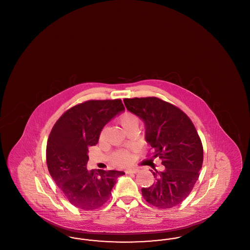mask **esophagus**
Returning <instances> with one entry per match:
<instances>
[{
  "mask_svg": "<svg viewBox=\"0 0 250 250\" xmlns=\"http://www.w3.org/2000/svg\"><path fill=\"white\" fill-rule=\"evenodd\" d=\"M139 171L138 168H127L125 169V173L126 174H131V173H137Z\"/></svg>",
  "mask_w": 250,
  "mask_h": 250,
  "instance_id": "obj_1",
  "label": "esophagus"
}]
</instances>
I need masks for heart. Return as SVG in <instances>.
<instances>
[{
  "mask_svg": "<svg viewBox=\"0 0 250 250\" xmlns=\"http://www.w3.org/2000/svg\"><path fill=\"white\" fill-rule=\"evenodd\" d=\"M120 125L123 126L125 130L129 131L132 128H137L139 125V119L138 117L130 113V112H125L119 118ZM107 133V128H103L100 133V139H104ZM131 156L127 152H118L114 155V161L120 165H125L130 162Z\"/></svg>",
  "mask_w": 250,
  "mask_h": 250,
  "instance_id": "obj_1",
  "label": "heart"
}]
</instances>
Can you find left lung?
Here are the masks:
<instances>
[{
	"label": "left lung",
	"mask_w": 250,
	"mask_h": 250,
	"mask_svg": "<svg viewBox=\"0 0 250 250\" xmlns=\"http://www.w3.org/2000/svg\"><path fill=\"white\" fill-rule=\"evenodd\" d=\"M127 110L143 120L145 141L165 168L153 171L155 182L142 189L146 202L159 209L178 205L190 194L201 170L203 148L188 116L157 97L125 98Z\"/></svg>",
	"instance_id": "8db88e82"
}]
</instances>
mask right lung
<instances>
[{
    "mask_svg": "<svg viewBox=\"0 0 250 250\" xmlns=\"http://www.w3.org/2000/svg\"><path fill=\"white\" fill-rule=\"evenodd\" d=\"M125 111L121 99L89 100L66 110L52 127L47 164L55 184L74 206L95 210L107 202L124 171L87 169L88 147L98 143L103 127Z\"/></svg>",
    "mask_w": 250,
    "mask_h": 250,
    "instance_id": "add662e5",
    "label": "right lung"
}]
</instances>
